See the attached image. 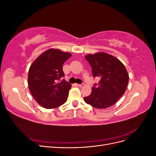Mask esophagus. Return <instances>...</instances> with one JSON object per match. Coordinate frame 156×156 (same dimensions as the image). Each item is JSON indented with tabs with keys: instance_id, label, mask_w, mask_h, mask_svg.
I'll return each instance as SVG.
<instances>
[{
	"instance_id": "obj_1",
	"label": "esophagus",
	"mask_w": 156,
	"mask_h": 156,
	"mask_svg": "<svg viewBox=\"0 0 156 156\" xmlns=\"http://www.w3.org/2000/svg\"><path fill=\"white\" fill-rule=\"evenodd\" d=\"M76 85L78 86V87H84V83H82V84H76Z\"/></svg>"
}]
</instances>
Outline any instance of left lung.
<instances>
[{
  "instance_id": "1",
  "label": "left lung",
  "mask_w": 156,
  "mask_h": 156,
  "mask_svg": "<svg viewBox=\"0 0 156 156\" xmlns=\"http://www.w3.org/2000/svg\"><path fill=\"white\" fill-rule=\"evenodd\" d=\"M85 58L92 68L93 77L100 80L94 84L90 95L84 98V101L97 108L114 105L123 96L128 84L129 75L124 65L105 53L88 55Z\"/></svg>"
}]
</instances>
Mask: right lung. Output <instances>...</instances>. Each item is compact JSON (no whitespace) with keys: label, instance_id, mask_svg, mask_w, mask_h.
<instances>
[{"label":"right lung","instance_id":"right-lung-1","mask_svg":"<svg viewBox=\"0 0 156 156\" xmlns=\"http://www.w3.org/2000/svg\"><path fill=\"white\" fill-rule=\"evenodd\" d=\"M72 55L50 49L32 64L28 75L30 92L35 100L45 108H56L66 102L71 84L62 79L64 63Z\"/></svg>","mask_w":156,"mask_h":156}]
</instances>
